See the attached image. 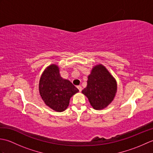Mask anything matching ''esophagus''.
<instances>
[{"label": "esophagus", "instance_id": "34e87169", "mask_svg": "<svg viewBox=\"0 0 153 153\" xmlns=\"http://www.w3.org/2000/svg\"><path fill=\"white\" fill-rule=\"evenodd\" d=\"M77 89H79V91L80 92L82 91V86H81V85H78V86H77Z\"/></svg>", "mask_w": 153, "mask_h": 153}]
</instances>
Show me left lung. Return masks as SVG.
<instances>
[{"instance_id": "left-lung-1", "label": "left lung", "mask_w": 153, "mask_h": 153, "mask_svg": "<svg viewBox=\"0 0 153 153\" xmlns=\"http://www.w3.org/2000/svg\"><path fill=\"white\" fill-rule=\"evenodd\" d=\"M117 84L105 67L95 66L88 76L87 85L82 93L89 99L94 109L100 110L111 103L116 95Z\"/></svg>"}]
</instances>
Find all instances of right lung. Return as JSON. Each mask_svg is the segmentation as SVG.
I'll list each match as a JSON object with an SVG mask.
<instances>
[{
  "label": "right lung",
  "mask_w": 153,
  "mask_h": 153,
  "mask_svg": "<svg viewBox=\"0 0 153 153\" xmlns=\"http://www.w3.org/2000/svg\"><path fill=\"white\" fill-rule=\"evenodd\" d=\"M39 89L45 103L57 112L66 110L71 97L79 91L70 81L60 76L59 68L55 64L51 65L44 71Z\"/></svg>",
  "instance_id": "1"
}]
</instances>
